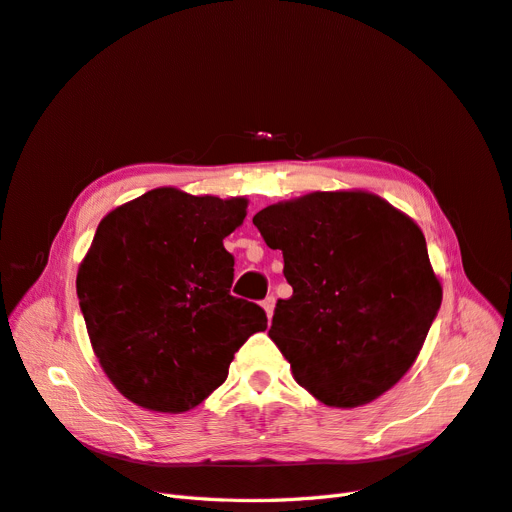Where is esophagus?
<instances>
[{
    "mask_svg": "<svg viewBox=\"0 0 512 512\" xmlns=\"http://www.w3.org/2000/svg\"><path fill=\"white\" fill-rule=\"evenodd\" d=\"M262 309L264 313H267V317L271 319L273 317V311H275V296H267L262 300Z\"/></svg>",
    "mask_w": 512,
    "mask_h": 512,
    "instance_id": "1",
    "label": "esophagus"
}]
</instances>
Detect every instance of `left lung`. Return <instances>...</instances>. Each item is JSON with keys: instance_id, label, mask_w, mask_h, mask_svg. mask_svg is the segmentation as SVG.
<instances>
[{"instance_id": "8db88e82", "label": "left lung", "mask_w": 512, "mask_h": 512, "mask_svg": "<svg viewBox=\"0 0 512 512\" xmlns=\"http://www.w3.org/2000/svg\"><path fill=\"white\" fill-rule=\"evenodd\" d=\"M281 250L292 298L271 340L300 386L330 407L378 399L414 365L441 306L418 224L365 191L311 193L254 216Z\"/></svg>"}]
</instances>
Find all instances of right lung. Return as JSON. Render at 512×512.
Here are the masks:
<instances>
[{
	"mask_svg": "<svg viewBox=\"0 0 512 512\" xmlns=\"http://www.w3.org/2000/svg\"><path fill=\"white\" fill-rule=\"evenodd\" d=\"M248 199L153 189L100 220L77 271L92 349L117 391L180 414L229 376L239 346L267 330L258 304L231 296L224 250Z\"/></svg>",
	"mask_w": 512,
	"mask_h": 512,
	"instance_id": "obj_1",
	"label": "right lung"
}]
</instances>
